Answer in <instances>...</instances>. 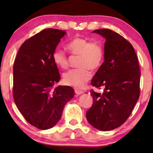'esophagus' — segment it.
<instances>
[{"label":"esophagus","mask_w":153,"mask_h":153,"mask_svg":"<svg viewBox=\"0 0 153 153\" xmlns=\"http://www.w3.org/2000/svg\"><path fill=\"white\" fill-rule=\"evenodd\" d=\"M75 93L76 94V95H81V94L84 93V92L83 91H80V90H78V89H75Z\"/></svg>","instance_id":"esophagus-1"}]
</instances>
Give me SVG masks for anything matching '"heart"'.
<instances>
[{
  "mask_svg": "<svg viewBox=\"0 0 153 153\" xmlns=\"http://www.w3.org/2000/svg\"><path fill=\"white\" fill-rule=\"evenodd\" d=\"M67 48L72 55L79 56L78 66L64 73L63 81L66 85L81 88L91 79L92 70H97L104 59V50L97 42H91L88 39L76 37L67 44ZM52 58L56 65L62 69L69 66V59L66 52L61 49L54 50Z\"/></svg>",
  "mask_w": 153,
  "mask_h": 153,
  "instance_id": "obj_1",
  "label": "heart"
}]
</instances>
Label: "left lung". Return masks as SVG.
<instances>
[{
    "instance_id": "obj_1",
    "label": "left lung",
    "mask_w": 153,
    "mask_h": 153,
    "mask_svg": "<svg viewBox=\"0 0 153 153\" xmlns=\"http://www.w3.org/2000/svg\"><path fill=\"white\" fill-rule=\"evenodd\" d=\"M104 43V61L92 79L91 84L103 93L91 91L93 97L86 112L88 123L101 131L116 129L129 118L140 95L141 72L132 45L110 29H97Z\"/></svg>"
}]
</instances>
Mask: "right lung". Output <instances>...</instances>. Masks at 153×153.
<instances>
[{
	"instance_id": "1",
	"label": "right lung",
	"mask_w": 153,
	"mask_h": 153,
	"mask_svg": "<svg viewBox=\"0 0 153 153\" xmlns=\"http://www.w3.org/2000/svg\"><path fill=\"white\" fill-rule=\"evenodd\" d=\"M65 34L58 29L42 30L22 44L14 60V102L27 122L40 129L55 126L74 95L72 87H54L60 76L52 54Z\"/></svg>"
}]
</instances>
